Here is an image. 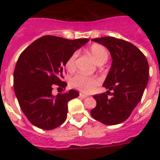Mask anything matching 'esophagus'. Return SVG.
I'll use <instances>...</instances> for the list:
<instances>
[{"mask_svg":"<svg viewBox=\"0 0 160 160\" xmlns=\"http://www.w3.org/2000/svg\"><path fill=\"white\" fill-rule=\"evenodd\" d=\"M88 95H85V94H82V93H80V97L82 98V99H85V98H87Z\"/></svg>","mask_w":160,"mask_h":160,"instance_id":"1","label":"esophagus"}]
</instances>
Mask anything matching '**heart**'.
Wrapping results in <instances>:
<instances>
[{
    "mask_svg": "<svg viewBox=\"0 0 160 160\" xmlns=\"http://www.w3.org/2000/svg\"><path fill=\"white\" fill-rule=\"evenodd\" d=\"M88 51L95 59L98 65H102L105 63L109 58V51L100 44H93L89 47ZM77 52H74L70 55L65 62V67L69 72H74L76 70V58ZM70 85L75 88L76 90H80L82 92L90 93L97 87L100 80L96 76L86 75L82 73H79L74 75L70 80Z\"/></svg>",
    "mask_w": 160,
    "mask_h": 160,
    "instance_id": "obj_1",
    "label": "heart"
}]
</instances>
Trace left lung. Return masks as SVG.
Masks as SVG:
<instances>
[{
  "mask_svg": "<svg viewBox=\"0 0 160 160\" xmlns=\"http://www.w3.org/2000/svg\"><path fill=\"white\" fill-rule=\"evenodd\" d=\"M92 41L108 48L113 61L103 84L109 90L93 96L96 106L90 114L105 124H120L141 100L149 80V64L145 55L129 41L111 36Z\"/></svg>",
  "mask_w": 160,
  "mask_h": 160,
  "instance_id": "8db88e82",
  "label": "left lung"
}]
</instances>
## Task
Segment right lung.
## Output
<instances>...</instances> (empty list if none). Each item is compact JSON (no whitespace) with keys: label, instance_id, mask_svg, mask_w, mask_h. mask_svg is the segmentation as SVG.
<instances>
[{"label":"right lung","instance_id":"right-lung-1","mask_svg":"<svg viewBox=\"0 0 160 160\" xmlns=\"http://www.w3.org/2000/svg\"><path fill=\"white\" fill-rule=\"evenodd\" d=\"M89 39H67L44 36L22 51L14 70V90L28 120L40 129L51 130L62 124L67 117L70 100L79 92L52 95L55 86L65 88L64 66L67 59Z\"/></svg>","mask_w":160,"mask_h":160}]
</instances>
